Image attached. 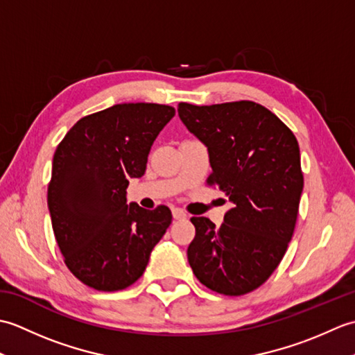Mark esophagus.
I'll return each mask as SVG.
<instances>
[{"mask_svg":"<svg viewBox=\"0 0 355 355\" xmlns=\"http://www.w3.org/2000/svg\"><path fill=\"white\" fill-rule=\"evenodd\" d=\"M172 216H173V220H184L186 212H184L183 209H180V207H173L172 209Z\"/></svg>","mask_w":355,"mask_h":355,"instance_id":"34e87169","label":"esophagus"}]
</instances>
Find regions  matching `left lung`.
<instances>
[{
	"instance_id": "1",
	"label": "left lung",
	"mask_w": 355,
	"mask_h": 355,
	"mask_svg": "<svg viewBox=\"0 0 355 355\" xmlns=\"http://www.w3.org/2000/svg\"><path fill=\"white\" fill-rule=\"evenodd\" d=\"M178 114L209 149L207 186H218L233 202L220 227L206 216L191 218L195 238L187 261L207 288L243 296L267 281L293 238L304 189L297 139L252 101L180 102Z\"/></svg>"
}]
</instances>
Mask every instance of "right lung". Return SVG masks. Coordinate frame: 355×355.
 Here are the masks:
<instances>
[{
	"instance_id": "obj_1",
	"label": "right lung",
	"mask_w": 355,
	"mask_h": 355,
	"mask_svg": "<svg viewBox=\"0 0 355 355\" xmlns=\"http://www.w3.org/2000/svg\"><path fill=\"white\" fill-rule=\"evenodd\" d=\"M175 108L119 103L73 125L53 155L47 202L65 266L82 284L119 291L145 271L172 223L168 206L126 205L130 178L146 171L148 154Z\"/></svg>"
}]
</instances>
